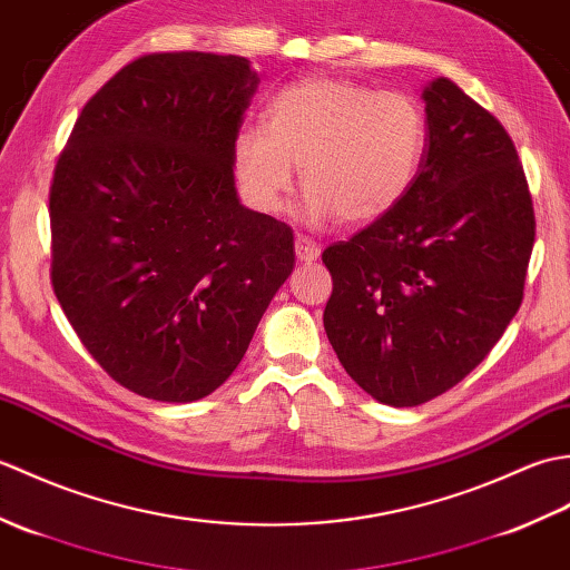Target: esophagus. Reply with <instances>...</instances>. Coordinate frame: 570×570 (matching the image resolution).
Here are the masks:
<instances>
[{
  "instance_id": "34e87169",
  "label": "esophagus",
  "mask_w": 570,
  "mask_h": 570,
  "mask_svg": "<svg viewBox=\"0 0 570 570\" xmlns=\"http://www.w3.org/2000/svg\"><path fill=\"white\" fill-rule=\"evenodd\" d=\"M296 257L298 262H316L321 257V247L313 245L306 237H296Z\"/></svg>"
}]
</instances>
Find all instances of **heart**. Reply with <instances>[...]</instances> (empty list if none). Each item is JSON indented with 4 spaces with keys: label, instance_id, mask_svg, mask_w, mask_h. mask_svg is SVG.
<instances>
[{
    "label": "heart",
    "instance_id": "b5f03b06",
    "mask_svg": "<svg viewBox=\"0 0 570 570\" xmlns=\"http://www.w3.org/2000/svg\"><path fill=\"white\" fill-rule=\"evenodd\" d=\"M264 129H242L233 164L252 208L282 213L296 184L301 217L367 225L392 213L414 186L429 147L423 107L406 92H377L345 78L311 76L274 95Z\"/></svg>",
    "mask_w": 570,
    "mask_h": 570
}]
</instances>
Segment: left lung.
I'll return each instance as SVG.
<instances>
[{
	"label": "left lung",
	"instance_id": "left-lung-1",
	"mask_svg": "<svg viewBox=\"0 0 570 570\" xmlns=\"http://www.w3.org/2000/svg\"><path fill=\"white\" fill-rule=\"evenodd\" d=\"M429 147L406 198L323 252V325L372 399L419 406L475 370L522 306L534 208L514 144L453 80L421 92Z\"/></svg>",
	"mask_w": 570,
	"mask_h": 570
}]
</instances>
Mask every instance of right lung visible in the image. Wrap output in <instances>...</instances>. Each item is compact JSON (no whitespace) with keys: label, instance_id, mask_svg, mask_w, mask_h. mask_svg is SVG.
<instances>
[{"label":"right lung","instance_id":"1","mask_svg":"<svg viewBox=\"0 0 570 570\" xmlns=\"http://www.w3.org/2000/svg\"><path fill=\"white\" fill-rule=\"evenodd\" d=\"M257 85L242 56H141L82 107L58 159L53 292L88 353L139 396L215 392L294 272L292 227L245 208L235 186Z\"/></svg>","mask_w":570,"mask_h":570}]
</instances>
